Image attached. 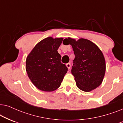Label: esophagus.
<instances>
[{"label":"esophagus","mask_w":123,"mask_h":123,"mask_svg":"<svg viewBox=\"0 0 123 123\" xmlns=\"http://www.w3.org/2000/svg\"><path fill=\"white\" fill-rule=\"evenodd\" d=\"M66 66H67V68H68V69H70V67H71V64H70V63H67L66 64Z\"/></svg>","instance_id":"34e87169"}]
</instances>
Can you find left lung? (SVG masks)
<instances>
[{
	"label": "left lung",
	"mask_w": 123,
	"mask_h": 123,
	"mask_svg": "<svg viewBox=\"0 0 123 123\" xmlns=\"http://www.w3.org/2000/svg\"><path fill=\"white\" fill-rule=\"evenodd\" d=\"M64 40L72 45L75 55L72 73L77 86L85 92L95 90L102 83L105 74V59L102 51L96 45L85 38L76 41L68 37Z\"/></svg>",
	"instance_id": "obj_1"
}]
</instances>
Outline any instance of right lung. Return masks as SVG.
<instances>
[{
	"instance_id": "1",
	"label": "right lung",
	"mask_w": 123,
	"mask_h": 123,
	"mask_svg": "<svg viewBox=\"0 0 123 123\" xmlns=\"http://www.w3.org/2000/svg\"><path fill=\"white\" fill-rule=\"evenodd\" d=\"M63 38L49 37L37 43L26 58L28 76L38 90L46 92L60 87L68 68L61 63L58 49Z\"/></svg>"
}]
</instances>
